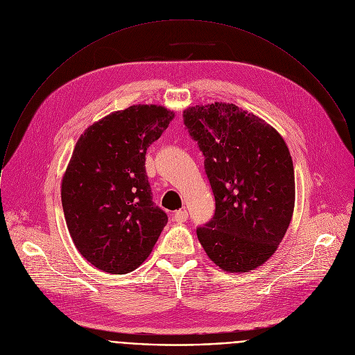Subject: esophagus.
<instances>
[{"instance_id":"1","label":"esophagus","mask_w":355,"mask_h":355,"mask_svg":"<svg viewBox=\"0 0 355 355\" xmlns=\"http://www.w3.org/2000/svg\"><path fill=\"white\" fill-rule=\"evenodd\" d=\"M187 218H189V212H187L186 209H179V211H176L175 215H173V219H175L178 223L186 222Z\"/></svg>"}]
</instances>
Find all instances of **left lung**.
I'll list each match as a JSON object with an SVG mask.
<instances>
[{"label":"left lung","instance_id":"1","mask_svg":"<svg viewBox=\"0 0 355 355\" xmlns=\"http://www.w3.org/2000/svg\"><path fill=\"white\" fill-rule=\"evenodd\" d=\"M204 155L215 215L197 236L225 271L248 272L278 248L292 219L295 173L289 150L267 122L236 105L214 103L183 112Z\"/></svg>","mask_w":355,"mask_h":355}]
</instances>
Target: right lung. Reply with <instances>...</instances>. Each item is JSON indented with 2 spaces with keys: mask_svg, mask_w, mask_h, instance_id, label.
<instances>
[{
  "mask_svg": "<svg viewBox=\"0 0 355 355\" xmlns=\"http://www.w3.org/2000/svg\"><path fill=\"white\" fill-rule=\"evenodd\" d=\"M173 117L161 106H130L91 125L74 147L62 182L63 212L76 248L102 271L137 268L168 223L144 165Z\"/></svg>",
  "mask_w": 355,
  "mask_h": 355,
  "instance_id": "1",
  "label": "right lung"
}]
</instances>
